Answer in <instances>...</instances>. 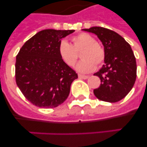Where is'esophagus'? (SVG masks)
I'll use <instances>...</instances> for the list:
<instances>
[{
	"mask_svg": "<svg viewBox=\"0 0 147 147\" xmlns=\"http://www.w3.org/2000/svg\"><path fill=\"white\" fill-rule=\"evenodd\" d=\"M89 76H85V75H82V74H79V78L80 79H82V80H87L88 79Z\"/></svg>",
	"mask_w": 147,
	"mask_h": 147,
	"instance_id": "esophagus-1",
	"label": "esophagus"
}]
</instances>
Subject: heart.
I'll use <instances>...</instances> for the list:
<instances>
[{"label": "heart", "mask_w": 147, "mask_h": 147, "mask_svg": "<svg viewBox=\"0 0 147 147\" xmlns=\"http://www.w3.org/2000/svg\"><path fill=\"white\" fill-rule=\"evenodd\" d=\"M72 44L70 45L65 40H62L58 47V54L61 59L67 66L72 67L77 59L76 52L80 51L82 59L78 62L76 70L80 73L87 74L92 72L96 65L102 64L105 59V50L91 35L80 33L71 37Z\"/></svg>", "instance_id": "heart-1"}]
</instances>
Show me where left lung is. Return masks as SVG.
<instances>
[{
	"label": "left lung",
	"mask_w": 147,
	"mask_h": 147,
	"mask_svg": "<svg viewBox=\"0 0 147 147\" xmlns=\"http://www.w3.org/2000/svg\"><path fill=\"white\" fill-rule=\"evenodd\" d=\"M82 30L96 35L105 49V64L93 74L102 82L93 90L94 95L104 102H119L129 93L136 80L137 65L130 45L119 34L103 27Z\"/></svg>",
	"instance_id": "left-lung-1"
}]
</instances>
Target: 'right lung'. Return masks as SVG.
<instances>
[{
	"mask_svg": "<svg viewBox=\"0 0 147 147\" xmlns=\"http://www.w3.org/2000/svg\"><path fill=\"white\" fill-rule=\"evenodd\" d=\"M74 32L40 31L25 42L17 55V85L35 106L53 108L63 103L68 96L71 83L78 75L61 59L58 47L62 38Z\"/></svg>",
	"mask_w": 147,
	"mask_h": 147,
	"instance_id": "right-lung-1",
	"label": "right lung"
}]
</instances>
